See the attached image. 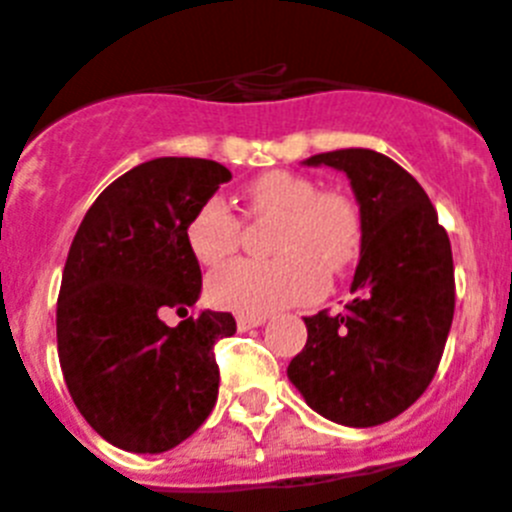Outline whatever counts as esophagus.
<instances>
[{"label": "esophagus", "instance_id": "obj_1", "mask_svg": "<svg viewBox=\"0 0 512 512\" xmlns=\"http://www.w3.org/2000/svg\"><path fill=\"white\" fill-rule=\"evenodd\" d=\"M266 318L261 315V318H251V315H238L235 318V325H238V330H251V328H259V325H264Z\"/></svg>", "mask_w": 512, "mask_h": 512}]
</instances>
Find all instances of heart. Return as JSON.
<instances>
[{"instance_id": "heart-1", "label": "heart", "mask_w": 512, "mask_h": 512, "mask_svg": "<svg viewBox=\"0 0 512 512\" xmlns=\"http://www.w3.org/2000/svg\"><path fill=\"white\" fill-rule=\"evenodd\" d=\"M243 215L274 220L271 261H233L207 282L215 307L261 318L289 305L310 302L325 289L329 274H343L359 259L361 212L341 189H320L315 179L295 171H266L241 192ZM243 223L223 200L202 202L187 223L194 259L215 266L233 256Z\"/></svg>"}]
</instances>
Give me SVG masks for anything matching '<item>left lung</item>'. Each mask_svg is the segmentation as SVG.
Returning a JSON list of instances; mask_svg holds the SVG:
<instances>
[{"instance_id":"left-lung-1","label":"left lung","mask_w":512,"mask_h":512,"mask_svg":"<svg viewBox=\"0 0 512 512\" xmlns=\"http://www.w3.org/2000/svg\"><path fill=\"white\" fill-rule=\"evenodd\" d=\"M351 179L361 259L346 312L305 318L307 343L287 377L315 413L372 428L408 410L436 377L454 320V259L428 194L384 153L343 148L310 156Z\"/></svg>"}]
</instances>
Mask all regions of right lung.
Segmentation results:
<instances>
[{
  "label": "right lung",
  "mask_w": 512,
  "mask_h": 512,
  "mask_svg": "<svg viewBox=\"0 0 512 512\" xmlns=\"http://www.w3.org/2000/svg\"><path fill=\"white\" fill-rule=\"evenodd\" d=\"M225 182L230 171L217 161L153 158L99 194L69 248L58 361L79 413L122 451L174 449L215 408L212 348L233 336L235 318L205 310L171 328L161 312L187 315L200 297L187 223Z\"/></svg>",
  "instance_id": "add662e5"
}]
</instances>
